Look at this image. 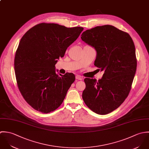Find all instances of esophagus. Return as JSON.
Returning <instances> with one entry per match:
<instances>
[{
  "label": "esophagus",
  "mask_w": 149,
  "mask_h": 149,
  "mask_svg": "<svg viewBox=\"0 0 149 149\" xmlns=\"http://www.w3.org/2000/svg\"><path fill=\"white\" fill-rule=\"evenodd\" d=\"M75 78H76V79H78V80H82V79H83L82 77H81V76H80V75H77L75 77Z\"/></svg>",
  "instance_id": "1"
}]
</instances>
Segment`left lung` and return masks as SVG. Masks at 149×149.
<instances>
[{
	"label": "left lung",
	"mask_w": 149,
	"mask_h": 149,
	"mask_svg": "<svg viewBox=\"0 0 149 149\" xmlns=\"http://www.w3.org/2000/svg\"><path fill=\"white\" fill-rule=\"evenodd\" d=\"M81 38L94 48V65L104 71L98 81L84 79L83 100L94 112L107 115L121 105L131 88L137 65L134 43L129 34L109 25L86 30Z\"/></svg>",
	"instance_id": "8db88e82"
}]
</instances>
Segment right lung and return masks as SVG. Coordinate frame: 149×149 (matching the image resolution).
Listing matches in <instances>:
<instances>
[{"label": "right lung", "mask_w": 149, "mask_h": 149, "mask_svg": "<svg viewBox=\"0 0 149 149\" xmlns=\"http://www.w3.org/2000/svg\"><path fill=\"white\" fill-rule=\"evenodd\" d=\"M83 30L41 23L21 39L14 60L16 79L23 97L35 110L48 113L62 104L75 77L58 75L55 64Z\"/></svg>", "instance_id": "right-lung-1"}]
</instances>
